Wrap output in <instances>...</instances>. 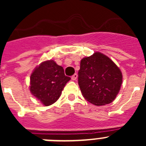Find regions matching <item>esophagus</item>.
Instances as JSON below:
<instances>
[{"label":"esophagus","instance_id":"esophagus-1","mask_svg":"<svg viewBox=\"0 0 146 146\" xmlns=\"http://www.w3.org/2000/svg\"><path fill=\"white\" fill-rule=\"evenodd\" d=\"M77 78V74H74L72 76V80H76Z\"/></svg>","mask_w":146,"mask_h":146}]
</instances>
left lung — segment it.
Instances as JSON below:
<instances>
[{
    "label": "left lung",
    "instance_id": "8db88e82",
    "mask_svg": "<svg viewBox=\"0 0 146 146\" xmlns=\"http://www.w3.org/2000/svg\"><path fill=\"white\" fill-rule=\"evenodd\" d=\"M122 77L119 68L101 52L81 60L78 84L83 97L91 104L101 106L111 103L119 92Z\"/></svg>",
    "mask_w": 146,
    "mask_h": 146
}]
</instances>
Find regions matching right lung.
Masks as SVG:
<instances>
[{
	"mask_svg": "<svg viewBox=\"0 0 146 146\" xmlns=\"http://www.w3.org/2000/svg\"><path fill=\"white\" fill-rule=\"evenodd\" d=\"M71 78L64 74V68L53 60L42 62L31 75L30 91L44 106L55 103Z\"/></svg>",
	"mask_w": 146,
	"mask_h": 146,
	"instance_id": "1",
	"label": "right lung"
}]
</instances>
